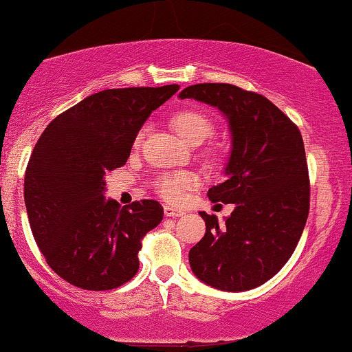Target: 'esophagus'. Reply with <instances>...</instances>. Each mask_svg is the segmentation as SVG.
Here are the masks:
<instances>
[{"label":"esophagus","instance_id":"34e87169","mask_svg":"<svg viewBox=\"0 0 352 352\" xmlns=\"http://www.w3.org/2000/svg\"><path fill=\"white\" fill-rule=\"evenodd\" d=\"M164 214H166L167 217H180V216H184L185 212L180 211V209L172 208V206H164Z\"/></svg>","mask_w":352,"mask_h":352}]
</instances>
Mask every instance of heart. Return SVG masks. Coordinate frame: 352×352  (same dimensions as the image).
I'll return each mask as SVG.
<instances>
[{
    "mask_svg": "<svg viewBox=\"0 0 352 352\" xmlns=\"http://www.w3.org/2000/svg\"><path fill=\"white\" fill-rule=\"evenodd\" d=\"M173 130L182 140L188 144H199L214 130L212 120L199 110L190 109L182 110L172 118ZM146 128H141L135 138V146H140L143 141ZM199 186V177L191 170H170L164 172L154 180V188L159 197L168 203H180L188 191H193Z\"/></svg>",
    "mask_w": 352,
    "mask_h": 352,
    "instance_id": "1",
    "label": "heart"
}]
</instances>
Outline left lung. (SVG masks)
<instances>
[{"label":"left lung","mask_w":352,"mask_h":352,"mask_svg":"<svg viewBox=\"0 0 352 352\" xmlns=\"http://www.w3.org/2000/svg\"><path fill=\"white\" fill-rule=\"evenodd\" d=\"M180 99L217 107L232 133L228 180L209 188L208 197L235 209L222 224L199 212L206 234L190 250L191 271L221 291L261 286L287 263L309 217V167L299 128L265 96L234 84H195Z\"/></svg>","instance_id":"1"}]
</instances>
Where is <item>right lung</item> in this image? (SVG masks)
Masks as SVG:
<instances>
[{
	"label": "right lung",
	"instance_id": "right-lung-1",
	"mask_svg": "<svg viewBox=\"0 0 352 352\" xmlns=\"http://www.w3.org/2000/svg\"><path fill=\"white\" fill-rule=\"evenodd\" d=\"M123 87L96 92L53 118L24 179L29 224L48 266L73 286L109 291L140 268L144 235L162 221L154 199L120 206L104 197L105 175L126 164L153 110L179 91Z\"/></svg>",
	"mask_w": 352,
	"mask_h": 352
}]
</instances>
